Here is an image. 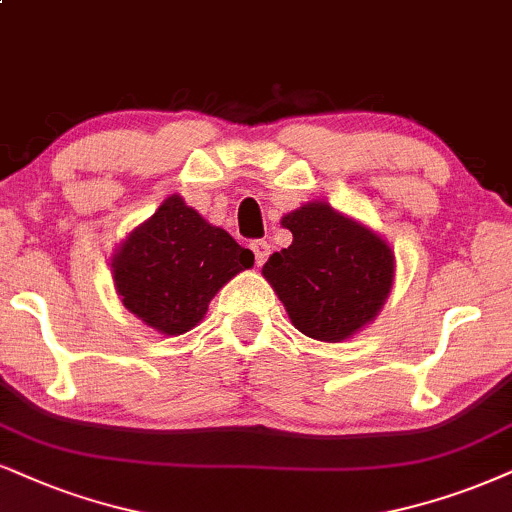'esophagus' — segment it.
I'll list each match as a JSON object with an SVG mask.
<instances>
[{
  "label": "esophagus",
  "mask_w": 512,
  "mask_h": 512,
  "mask_svg": "<svg viewBox=\"0 0 512 512\" xmlns=\"http://www.w3.org/2000/svg\"><path fill=\"white\" fill-rule=\"evenodd\" d=\"M251 249H254L256 266H263V263H266L268 256H270V244L263 242V239H256V242H251Z\"/></svg>",
  "instance_id": "1"
}]
</instances>
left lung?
I'll use <instances>...</instances> for the list:
<instances>
[{
    "label": "left lung",
    "mask_w": 512,
    "mask_h": 512,
    "mask_svg": "<svg viewBox=\"0 0 512 512\" xmlns=\"http://www.w3.org/2000/svg\"><path fill=\"white\" fill-rule=\"evenodd\" d=\"M280 223L294 239L261 273L296 330L337 344L370 325L394 287L396 258L387 239L327 201H306Z\"/></svg>",
    "instance_id": "8db88e82"
}]
</instances>
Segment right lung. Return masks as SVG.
Segmentation results:
<instances>
[{
  "label": "right lung",
  "instance_id": "add662e5",
  "mask_svg": "<svg viewBox=\"0 0 512 512\" xmlns=\"http://www.w3.org/2000/svg\"><path fill=\"white\" fill-rule=\"evenodd\" d=\"M254 266V254L211 225L180 194H170L111 256L123 306L166 337L197 327L232 277Z\"/></svg>",
  "mask_w": 512,
  "mask_h": 512
}]
</instances>
